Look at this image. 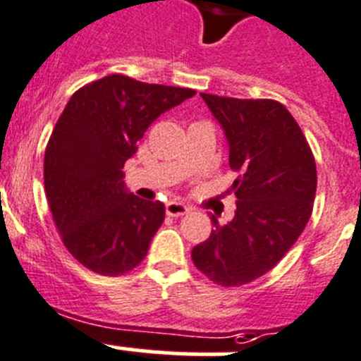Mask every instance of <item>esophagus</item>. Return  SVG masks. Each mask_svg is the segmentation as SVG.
Instances as JSON below:
<instances>
[{"label":"esophagus","instance_id":"1","mask_svg":"<svg viewBox=\"0 0 361 361\" xmlns=\"http://www.w3.org/2000/svg\"><path fill=\"white\" fill-rule=\"evenodd\" d=\"M188 207L180 202H168L166 204V214L168 216H183L188 213Z\"/></svg>","mask_w":361,"mask_h":361}]
</instances>
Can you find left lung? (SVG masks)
<instances>
[{
    "mask_svg": "<svg viewBox=\"0 0 361 361\" xmlns=\"http://www.w3.org/2000/svg\"><path fill=\"white\" fill-rule=\"evenodd\" d=\"M226 130L236 213L214 229L191 259L220 286H241L272 270L302 234L317 191L315 157L288 109L276 100L200 92Z\"/></svg>",
    "mask_w": 361,
    "mask_h": 361,
    "instance_id": "obj_1",
    "label": "left lung"
}]
</instances>
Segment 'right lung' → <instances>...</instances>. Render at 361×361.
<instances>
[{"label":"right lung","instance_id":"right-lung-1","mask_svg":"<svg viewBox=\"0 0 361 361\" xmlns=\"http://www.w3.org/2000/svg\"><path fill=\"white\" fill-rule=\"evenodd\" d=\"M195 92L109 75L69 98L46 145L44 190L62 243L85 269L114 277L145 259L164 204L127 193L121 168L148 125Z\"/></svg>","mask_w":361,"mask_h":361}]
</instances>
